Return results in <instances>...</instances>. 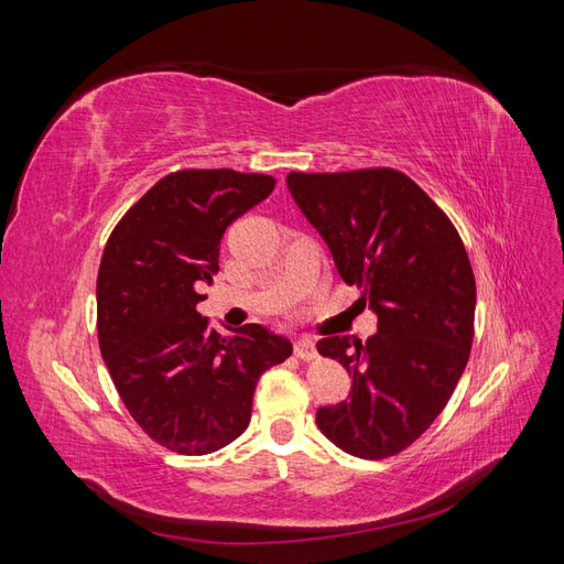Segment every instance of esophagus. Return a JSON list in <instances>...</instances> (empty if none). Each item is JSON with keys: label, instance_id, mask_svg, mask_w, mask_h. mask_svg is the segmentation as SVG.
I'll return each instance as SVG.
<instances>
[{"label": "esophagus", "instance_id": "obj_1", "mask_svg": "<svg viewBox=\"0 0 564 564\" xmlns=\"http://www.w3.org/2000/svg\"><path fill=\"white\" fill-rule=\"evenodd\" d=\"M294 352H296V357H301V360H313V357H317L315 340L308 336H301L294 344Z\"/></svg>", "mask_w": 564, "mask_h": 564}]
</instances>
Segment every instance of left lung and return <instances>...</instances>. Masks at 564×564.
I'll list each match as a JSON object with an SVG mask.
<instances>
[{
  "label": "left lung",
  "instance_id": "obj_1",
  "mask_svg": "<svg viewBox=\"0 0 564 564\" xmlns=\"http://www.w3.org/2000/svg\"><path fill=\"white\" fill-rule=\"evenodd\" d=\"M296 207L329 247L338 275L377 315L365 344L324 336L319 355L352 377L350 400L317 409L336 447L362 458L402 452L449 402L466 369L475 278L452 220L395 169L286 176Z\"/></svg>",
  "mask_w": 564,
  "mask_h": 564
}]
</instances>
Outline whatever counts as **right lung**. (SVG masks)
<instances>
[{
	"label": "right lung",
	"mask_w": 564,
	"mask_h": 564,
	"mask_svg": "<svg viewBox=\"0 0 564 564\" xmlns=\"http://www.w3.org/2000/svg\"><path fill=\"white\" fill-rule=\"evenodd\" d=\"M272 187V176L232 169L169 174L119 220L100 259V355L133 421L172 452L202 456L240 437L261 373L292 355V340L263 324L218 334L197 313L226 228Z\"/></svg>",
	"instance_id": "add662e5"
}]
</instances>
